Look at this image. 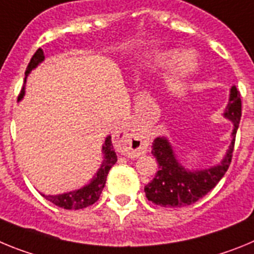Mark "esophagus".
Wrapping results in <instances>:
<instances>
[{"mask_svg": "<svg viewBox=\"0 0 254 254\" xmlns=\"http://www.w3.org/2000/svg\"><path fill=\"white\" fill-rule=\"evenodd\" d=\"M120 140L122 142L123 152L132 158H137L140 155L145 154L149 146V137L140 129L136 128H129L123 132Z\"/></svg>", "mask_w": 254, "mask_h": 254, "instance_id": "1", "label": "esophagus"}]
</instances>
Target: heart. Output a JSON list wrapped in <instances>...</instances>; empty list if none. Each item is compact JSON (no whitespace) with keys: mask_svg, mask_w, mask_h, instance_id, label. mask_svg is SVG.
<instances>
[{"mask_svg":"<svg viewBox=\"0 0 254 254\" xmlns=\"http://www.w3.org/2000/svg\"><path fill=\"white\" fill-rule=\"evenodd\" d=\"M151 61L155 68H163L172 64L173 62L175 63L169 75V85L173 89H178L186 77L193 72L197 67V57L193 52H183L179 57H177V52H160L156 53Z\"/></svg>","mask_w":254,"mask_h":254,"instance_id":"1","label":"heart"}]
</instances>
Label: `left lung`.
Listing matches in <instances>:
<instances>
[{"mask_svg": "<svg viewBox=\"0 0 254 254\" xmlns=\"http://www.w3.org/2000/svg\"><path fill=\"white\" fill-rule=\"evenodd\" d=\"M224 117L232 121L234 126L232 142L223 160L207 169H186L177 159L169 141L165 137L155 138L151 152L158 160L159 170L154 179L145 186V193L149 201L163 207H183L197 202L219 183L232 163L235 134L242 117L241 93L235 86L230 89Z\"/></svg>", "mask_w": 254, "mask_h": 254, "instance_id": "obj_1", "label": "left lung"}]
</instances>
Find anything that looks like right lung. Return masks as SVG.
<instances>
[{
    "mask_svg": "<svg viewBox=\"0 0 254 254\" xmlns=\"http://www.w3.org/2000/svg\"><path fill=\"white\" fill-rule=\"evenodd\" d=\"M43 61V49L39 48L35 52L34 56L31 57L30 62H29L28 67H26L25 80L26 76L31 72V69H34ZM24 94H25V87H22V90L20 93L19 99L17 100H21ZM102 150L103 154H104V160H103L102 165L98 169V172L95 173L94 178L90 181V183H87L86 186L78 188V190L66 192V193L56 194V196H47V194L42 193V196L46 199H48V201H51L52 203H55L58 207L66 208V210H81V208H85L87 206L95 203L99 199L100 194H102V190L105 186V181H107L108 173H109L111 168L113 167L117 161V154L113 149L111 136H108L105 138Z\"/></svg>",
    "mask_w": 254,
    "mask_h": 254,
    "instance_id": "right-lung-1",
    "label": "right lung"
}]
</instances>
